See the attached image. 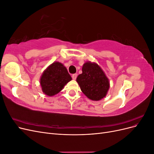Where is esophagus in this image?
Listing matches in <instances>:
<instances>
[{"label": "esophagus", "mask_w": 154, "mask_h": 154, "mask_svg": "<svg viewBox=\"0 0 154 154\" xmlns=\"http://www.w3.org/2000/svg\"><path fill=\"white\" fill-rule=\"evenodd\" d=\"M72 79H73L74 80H75L76 79V78H77V74H72Z\"/></svg>", "instance_id": "34e87169"}]
</instances>
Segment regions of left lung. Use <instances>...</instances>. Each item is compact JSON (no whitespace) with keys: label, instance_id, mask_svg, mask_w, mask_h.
I'll return each mask as SVG.
<instances>
[{"label":"left lung","instance_id":"1","mask_svg":"<svg viewBox=\"0 0 154 154\" xmlns=\"http://www.w3.org/2000/svg\"><path fill=\"white\" fill-rule=\"evenodd\" d=\"M76 82L81 91L88 99L100 101L105 97L110 88V82L105 73L98 64L86 62L83 65L82 73Z\"/></svg>","mask_w":154,"mask_h":154}]
</instances>
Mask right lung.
Here are the masks:
<instances>
[{
  "mask_svg": "<svg viewBox=\"0 0 154 154\" xmlns=\"http://www.w3.org/2000/svg\"><path fill=\"white\" fill-rule=\"evenodd\" d=\"M71 80L63 64L54 62L44 70L40 79V84L44 94L51 97L59 93Z\"/></svg>",
  "mask_w": 154,
  "mask_h": 154,
  "instance_id": "add662e5",
  "label": "right lung"
}]
</instances>
